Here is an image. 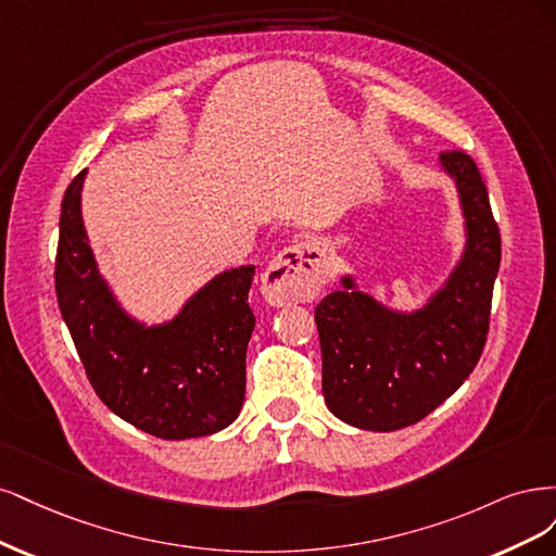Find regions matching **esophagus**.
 Instances as JSON below:
<instances>
[{
	"mask_svg": "<svg viewBox=\"0 0 556 556\" xmlns=\"http://www.w3.org/2000/svg\"><path fill=\"white\" fill-rule=\"evenodd\" d=\"M328 267L324 249L314 242L291 244L267 263L261 277V291L273 307L312 302L328 283Z\"/></svg>",
	"mask_w": 556,
	"mask_h": 556,
	"instance_id": "34e87169",
	"label": "esophagus"
}]
</instances>
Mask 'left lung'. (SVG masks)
<instances>
[{
	"mask_svg": "<svg viewBox=\"0 0 556 556\" xmlns=\"http://www.w3.org/2000/svg\"><path fill=\"white\" fill-rule=\"evenodd\" d=\"M462 212L464 247L437 291L418 309L365 293L353 273L339 277L316 307L324 397L332 414L367 432H395L443 404L469 379L485 346L501 238L473 159L445 152Z\"/></svg>",
	"mask_w": 556,
	"mask_h": 556,
	"instance_id": "1",
	"label": "left lung"
}]
</instances>
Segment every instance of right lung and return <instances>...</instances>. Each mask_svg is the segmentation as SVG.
<instances>
[{
	"instance_id": "right-lung-1",
	"label": "right lung",
	"mask_w": 556,
	"mask_h": 556,
	"mask_svg": "<svg viewBox=\"0 0 556 556\" xmlns=\"http://www.w3.org/2000/svg\"><path fill=\"white\" fill-rule=\"evenodd\" d=\"M85 175L62 201L55 289L89 383L115 416L152 437L222 432L244 404L254 265L222 270L170 318L148 324L127 312L99 270L83 222Z\"/></svg>"
}]
</instances>
